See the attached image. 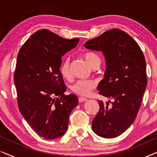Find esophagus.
<instances>
[{
	"mask_svg": "<svg viewBox=\"0 0 157 157\" xmlns=\"http://www.w3.org/2000/svg\"><path fill=\"white\" fill-rule=\"evenodd\" d=\"M87 101V98H83V97H79L78 98V101L81 102V103L85 102V101Z\"/></svg>",
	"mask_w": 157,
	"mask_h": 157,
	"instance_id": "34e87169",
	"label": "esophagus"
}]
</instances>
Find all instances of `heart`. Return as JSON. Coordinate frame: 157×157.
<instances>
[{
  "label": "heart",
  "mask_w": 157,
  "mask_h": 157,
  "mask_svg": "<svg viewBox=\"0 0 157 157\" xmlns=\"http://www.w3.org/2000/svg\"><path fill=\"white\" fill-rule=\"evenodd\" d=\"M87 63L91 66L94 62L96 60L100 59L99 57L95 53H86L83 56ZM60 72L62 76L66 79H69L71 77V71L70 68V60L68 58H66L63 60L60 66ZM96 83L95 81L91 80V79L81 78L77 80L71 86V89L75 94L80 96H87L91 93L92 90L95 89Z\"/></svg>",
  "instance_id": "heart-1"
}]
</instances>
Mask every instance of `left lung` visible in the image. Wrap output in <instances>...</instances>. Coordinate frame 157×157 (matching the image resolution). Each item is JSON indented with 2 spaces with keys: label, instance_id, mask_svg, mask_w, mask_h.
<instances>
[{
  "label": "left lung",
  "instance_id": "obj_1",
  "mask_svg": "<svg viewBox=\"0 0 157 157\" xmlns=\"http://www.w3.org/2000/svg\"><path fill=\"white\" fill-rule=\"evenodd\" d=\"M84 47L104 54L106 68L97 90L113 99L111 105L98 101L92 128L98 136L114 138L132 125L139 111L147 84L144 56L128 34L116 29L88 40Z\"/></svg>",
  "mask_w": 157,
  "mask_h": 157
}]
</instances>
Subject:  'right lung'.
Wrapping results in <instances>:
<instances>
[{
    "label": "right lung",
    "mask_w": 157,
    "mask_h": 157,
    "mask_svg": "<svg viewBox=\"0 0 157 157\" xmlns=\"http://www.w3.org/2000/svg\"><path fill=\"white\" fill-rule=\"evenodd\" d=\"M78 38L66 39L48 30L34 33L19 51L14 82L21 115L46 139L63 136L68 117L78 105L74 94L66 96L60 72L62 56L74 48Z\"/></svg>",
    "instance_id": "1"
}]
</instances>
